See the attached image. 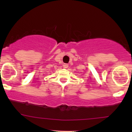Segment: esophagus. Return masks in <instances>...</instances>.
<instances>
[{"instance_id":"obj_1","label":"esophagus","mask_w":132,"mask_h":132,"mask_svg":"<svg viewBox=\"0 0 132 132\" xmlns=\"http://www.w3.org/2000/svg\"><path fill=\"white\" fill-rule=\"evenodd\" d=\"M68 66H69V65H68L67 63H64V64H63V68H68Z\"/></svg>"}]
</instances>
